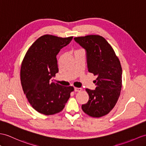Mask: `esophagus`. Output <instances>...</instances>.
Here are the masks:
<instances>
[{"mask_svg":"<svg viewBox=\"0 0 146 146\" xmlns=\"http://www.w3.org/2000/svg\"><path fill=\"white\" fill-rule=\"evenodd\" d=\"M82 90V89L81 88H77V87L74 88V91L75 92H81Z\"/></svg>","mask_w":146,"mask_h":146,"instance_id":"34e87169","label":"esophagus"}]
</instances>
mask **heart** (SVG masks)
I'll return each instance as SVG.
<instances>
[{"instance_id": "heart-1", "label": "heart", "mask_w": 146, "mask_h": 146, "mask_svg": "<svg viewBox=\"0 0 146 146\" xmlns=\"http://www.w3.org/2000/svg\"><path fill=\"white\" fill-rule=\"evenodd\" d=\"M80 50H82V49H79V50H77L76 51H80Z\"/></svg>"}]
</instances>
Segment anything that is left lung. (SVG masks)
<instances>
[{
	"mask_svg": "<svg viewBox=\"0 0 146 146\" xmlns=\"http://www.w3.org/2000/svg\"><path fill=\"white\" fill-rule=\"evenodd\" d=\"M86 50L88 72L97 78L95 90L86 88L89 99L82 105L84 113L94 118L107 115L118 101L122 87L120 61L108 41L100 35L74 38Z\"/></svg>",
	"mask_w": 146,
	"mask_h": 146,
	"instance_id": "8db88e82",
	"label": "left lung"
}]
</instances>
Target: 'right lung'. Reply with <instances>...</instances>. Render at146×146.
I'll list each match as a JSON object with an SVG mask.
<instances>
[{
    "mask_svg": "<svg viewBox=\"0 0 146 146\" xmlns=\"http://www.w3.org/2000/svg\"><path fill=\"white\" fill-rule=\"evenodd\" d=\"M72 38L43 35L33 42L23 58L20 70L23 90L32 107L43 115L62 111L74 91L73 87H64L51 80L59 71L56 56Z\"/></svg>",
    "mask_w": 146,
    "mask_h": 146,
    "instance_id": "right-lung-1",
    "label": "right lung"
}]
</instances>
